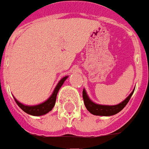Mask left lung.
I'll return each instance as SVG.
<instances>
[{
	"instance_id": "1",
	"label": "left lung",
	"mask_w": 149,
	"mask_h": 149,
	"mask_svg": "<svg viewBox=\"0 0 149 149\" xmlns=\"http://www.w3.org/2000/svg\"><path fill=\"white\" fill-rule=\"evenodd\" d=\"M134 90L131 92L130 95L123 100V102H121L119 104H116V105H102V104H97V103H94L93 101L90 99L89 96L87 95L86 90L83 89V101H84V104H85L86 109L91 114H93L95 116H113V115L119 113L120 111L123 110V107L127 105L128 101L130 100L131 97L134 92Z\"/></svg>"
}]
</instances>
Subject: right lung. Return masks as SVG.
Returning <instances> with one entry per match:
<instances>
[{
  "mask_svg": "<svg viewBox=\"0 0 149 149\" xmlns=\"http://www.w3.org/2000/svg\"><path fill=\"white\" fill-rule=\"evenodd\" d=\"M67 78H68V76L63 77V79L58 82V83L57 84V86H55V88L53 91L52 95L49 96V99L42 103H39L37 105H33V106H29V105H25L23 103H20L18 100H17L15 97H13V98H14L16 103L18 105L19 107L24 111L26 113L31 115V116H40L46 115V113H48L49 111L52 110L53 107L55 105L56 98H57L58 92L61 86H63V84Z\"/></svg>",
  "mask_w": 149,
  "mask_h": 149,
  "instance_id": "obj_1",
  "label": "right lung"
}]
</instances>
